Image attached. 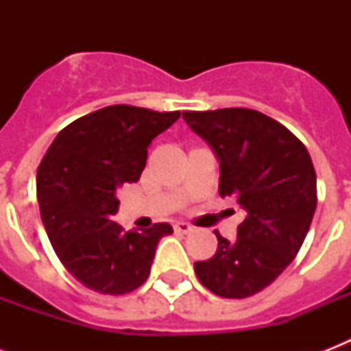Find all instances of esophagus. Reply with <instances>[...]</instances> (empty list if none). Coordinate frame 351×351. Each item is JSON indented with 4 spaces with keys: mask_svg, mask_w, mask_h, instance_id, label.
<instances>
[{
    "mask_svg": "<svg viewBox=\"0 0 351 351\" xmlns=\"http://www.w3.org/2000/svg\"><path fill=\"white\" fill-rule=\"evenodd\" d=\"M175 231L176 233H191L193 231V226L187 224V222H176L175 224Z\"/></svg>",
    "mask_w": 351,
    "mask_h": 351,
    "instance_id": "obj_1",
    "label": "esophagus"
}]
</instances>
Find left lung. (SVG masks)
Masks as SVG:
<instances>
[{"mask_svg": "<svg viewBox=\"0 0 351 351\" xmlns=\"http://www.w3.org/2000/svg\"><path fill=\"white\" fill-rule=\"evenodd\" d=\"M220 162V197L245 211L237 239L217 234L209 261L195 262L198 280L215 295L245 299L291 264L317 208V176L304 143L282 123L253 109L231 107L182 114Z\"/></svg>", "mask_w": 351, "mask_h": 351, "instance_id": "left-lung-1", "label": "left lung"}]
</instances>
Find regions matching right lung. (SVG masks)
I'll use <instances>...</instances> for the list:
<instances>
[{
    "label": "right lung",
    "mask_w": 351,
    "mask_h": 351,
    "mask_svg": "<svg viewBox=\"0 0 351 351\" xmlns=\"http://www.w3.org/2000/svg\"><path fill=\"white\" fill-rule=\"evenodd\" d=\"M180 112L109 106L58 132L36 176L43 226L58 258L85 288L123 295L149 277L160 239L169 224L123 231L118 213L121 186L138 182L147 147Z\"/></svg>",
    "instance_id": "add662e5"
}]
</instances>
